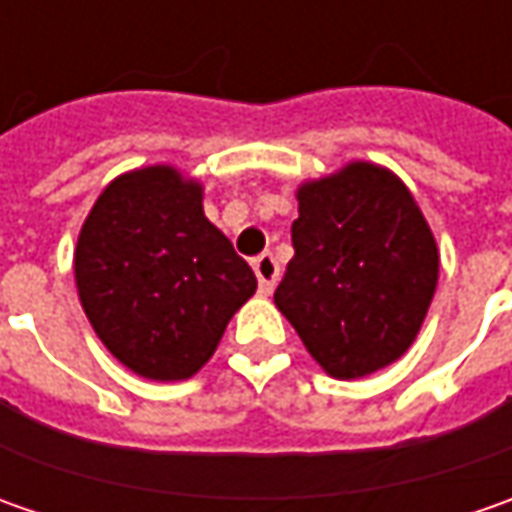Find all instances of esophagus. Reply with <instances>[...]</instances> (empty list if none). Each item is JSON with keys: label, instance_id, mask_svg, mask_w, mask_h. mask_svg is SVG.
Listing matches in <instances>:
<instances>
[{"label": "esophagus", "instance_id": "1", "mask_svg": "<svg viewBox=\"0 0 512 512\" xmlns=\"http://www.w3.org/2000/svg\"><path fill=\"white\" fill-rule=\"evenodd\" d=\"M253 270H256V279H259V290L262 293H270L276 287V279H279V262L273 253H262L253 259Z\"/></svg>", "mask_w": 512, "mask_h": 512}]
</instances>
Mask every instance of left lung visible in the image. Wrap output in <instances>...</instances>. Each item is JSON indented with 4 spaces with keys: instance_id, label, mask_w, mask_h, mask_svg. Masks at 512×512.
I'll use <instances>...</instances> for the list:
<instances>
[{
    "instance_id": "8db88e82",
    "label": "left lung",
    "mask_w": 512,
    "mask_h": 512,
    "mask_svg": "<svg viewBox=\"0 0 512 512\" xmlns=\"http://www.w3.org/2000/svg\"><path fill=\"white\" fill-rule=\"evenodd\" d=\"M293 259L273 302L336 379L396 362L422 327L439 250L410 190L390 170L353 162L299 187Z\"/></svg>"
}]
</instances>
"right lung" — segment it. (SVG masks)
Segmentation results:
<instances>
[{"instance_id":"obj_1","label":"right lung","mask_w":512,"mask_h":512,"mask_svg":"<svg viewBox=\"0 0 512 512\" xmlns=\"http://www.w3.org/2000/svg\"><path fill=\"white\" fill-rule=\"evenodd\" d=\"M73 273L96 336L153 382L190 379L256 293L250 265L205 219L202 187L165 165L105 187L79 233Z\"/></svg>"}]
</instances>
